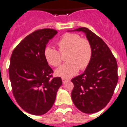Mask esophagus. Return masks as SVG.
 Listing matches in <instances>:
<instances>
[{"instance_id": "34e87169", "label": "esophagus", "mask_w": 127, "mask_h": 127, "mask_svg": "<svg viewBox=\"0 0 127 127\" xmlns=\"http://www.w3.org/2000/svg\"><path fill=\"white\" fill-rule=\"evenodd\" d=\"M62 81L63 83H65L66 81H68V80L66 79H64V78H62Z\"/></svg>"}]
</instances>
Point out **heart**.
<instances>
[{
	"instance_id": "heart-1",
	"label": "heart",
	"mask_w": 127,
	"mask_h": 127,
	"mask_svg": "<svg viewBox=\"0 0 127 127\" xmlns=\"http://www.w3.org/2000/svg\"><path fill=\"white\" fill-rule=\"evenodd\" d=\"M60 51L68 50L66 63L57 68L55 74L64 78H70L77 74L79 68L84 70L92 59L93 49L89 41L74 33L64 34L58 42ZM44 57L49 64L59 66L62 62L61 55L51 46H47L44 51Z\"/></svg>"
}]
</instances>
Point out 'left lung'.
Returning <instances> with one entry per match:
<instances>
[{
    "instance_id": "8db88e82",
    "label": "left lung",
    "mask_w": 127,
    "mask_h": 127,
    "mask_svg": "<svg viewBox=\"0 0 127 127\" xmlns=\"http://www.w3.org/2000/svg\"><path fill=\"white\" fill-rule=\"evenodd\" d=\"M70 31L83 32L93 49L92 59L85 72L71 80L74 84L71 98L81 112L96 113L109 103L117 86V61L106 43L89 29Z\"/></svg>"
}]
</instances>
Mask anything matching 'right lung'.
<instances>
[{"label":"right lung","instance_id":"1","mask_svg":"<svg viewBox=\"0 0 127 127\" xmlns=\"http://www.w3.org/2000/svg\"><path fill=\"white\" fill-rule=\"evenodd\" d=\"M57 32L51 29L33 32L18 44L10 57L12 93L19 106L32 115L47 113L63 84L61 77H53V70L44 57L46 44Z\"/></svg>","mask_w":127,"mask_h":127}]
</instances>
